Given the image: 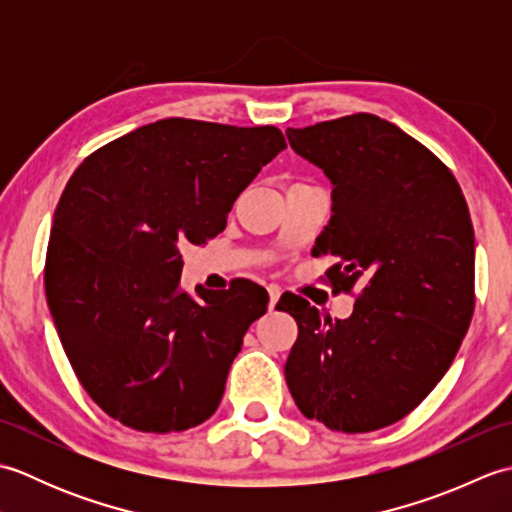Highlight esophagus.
Here are the masks:
<instances>
[{
	"label": "esophagus",
	"instance_id": "1",
	"mask_svg": "<svg viewBox=\"0 0 512 512\" xmlns=\"http://www.w3.org/2000/svg\"><path fill=\"white\" fill-rule=\"evenodd\" d=\"M268 297H270V301H268V308H270V310H275L277 301H279V297H281V290H279L277 286H270V288H268Z\"/></svg>",
	"mask_w": 512,
	"mask_h": 512
}]
</instances>
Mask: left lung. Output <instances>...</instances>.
I'll return each mask as SVG.
<instances>
[{
  "label": "left lung",
  "mask_w": 512,
  "mask_h": 512,
  "mask_svg": "<svg viewBox=\"0 0 512 512\" xmlns=\"http://www.w3.org/2000/svg\"><path fill=\"white\" fill-rule=\"evenodd\" d=\"M290 147L334 184L332 220L312 255H334L328 281L356 292L350 319L321 317L299 295L286 383L299 411L332 431L367 433L416 409L447 374L475 308V235L444 162L374 114L303 129Z\"/></svg>",
  "instance_id": "obj_1"
}]
</instances>
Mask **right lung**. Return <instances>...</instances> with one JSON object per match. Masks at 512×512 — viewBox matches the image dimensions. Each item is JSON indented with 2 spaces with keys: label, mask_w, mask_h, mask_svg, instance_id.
I'll use <instances>...</instances> for the list:
<instances>
[{
  "label": "right lung",
  "mask_w": 512,
  "mask_h": 512,
  "mask_svg": "<svg viewBox=\"0 0 512 512\" xmlns=\"http://www.w3.org/2000/svg\"><path fill=\"white\" fill-rule=\"evenodd\" d=\"M286 138L273 125L162 118L96 149L54 211L46 297L65 356L107 416L187 431L220 405L228 369L268 292L180 286V246L224 231L237 195Z\"/></svg>",
  "instance_id": "obj_1"
}]
</instances>
